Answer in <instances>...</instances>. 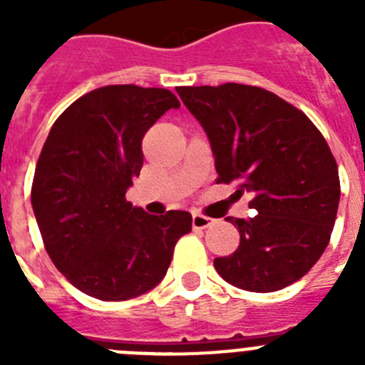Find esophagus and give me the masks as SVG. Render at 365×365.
Masks as SVG:
<instances>
[{
    "instance_id": "1",
    "label": "esophagus",
    "mask_w": 365,
    "mask_h": 365,
    "mask_svg": "<svg viewBox=\"0 0 365 365\" xmlns=\"http://www.w3.org/2000/svg\"><path fill=\"white\" fill-rule=\"evenodd\" d=\"M214 222V219L206 217V215L202 214H193L192 217V227L195 228V230H202V228H208Z\"/></svg>"
}]
</instances>
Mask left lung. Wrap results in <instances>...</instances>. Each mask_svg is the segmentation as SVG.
I'll list each match as a JSON object with an SVG mask.
<instances>
[{
	"label": "left lung",
	"mask_w": 365,
	"mask_h": 365,
	"mask_svg": "<svg viewBox=\"0 0 365 365\" xmlns=\"http://www.w3.org/2000/svg\"><path fill=\"white\" fill-rule=\"evenodd\" d=\"M202 125L217 182L252 195L254 217H227L240 230L234 254L215 257L225 282L274 292L303 278L329 243L340 201L338 166L325 138L299 109L261 87H177Z\"/></svg>",
	"instance_id": "1"
}]
</instances>
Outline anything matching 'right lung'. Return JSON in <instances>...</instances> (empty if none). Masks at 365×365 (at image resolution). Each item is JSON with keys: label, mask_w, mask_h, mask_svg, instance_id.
<instances>
[{"label": "right lung", "mask_w": 365, "mask_h": 365, "mask_svg": "<svg viewBox=\"0 0 365 365\" xmlns=\"http://www.w3.org/2000/svg\"><path fill=\"white\" fill-rule=\"evenodd\" d=\"M177 108L168 89L106 86L73 102L51 128L32 210L54 267L87 296L122 302L151 291L192 230L190 212L150 215L125 201L144 163V135Z\"/></svg>", "instance_id": "1"}]
</instances>
